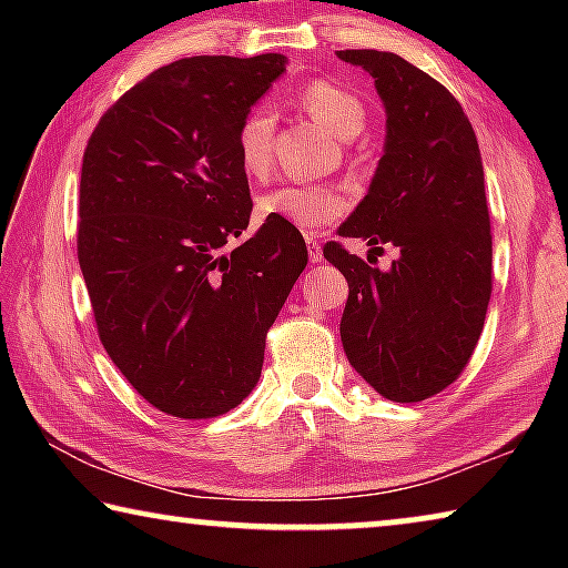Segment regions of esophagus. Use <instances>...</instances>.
<instances>
[{"label":"esophagus","mask_w":568,"mask_h":568,"mask_svg":"<svg viewBox=\"0 0 568 568\" xmlns=\"http://www.w3.org/2000/svg\"><path fill=\"white\" fill-rule=\"evenodd\" d=\"M305 245H307V255H311V261H313V263H318L321 257H323L321 240H318V237H313V235H307V237H305Z\"/></svg>","instance_id":"1"}]
</instances>
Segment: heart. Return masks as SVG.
<instances>
[{
    "mask_svg": "<svg viewBox=\"0 0 568 568\" xmlns=\"http://www.w3.org/2000/svg\"><path fill=\"white\" fill-rule=\"evenodd\" d=\"M301 108L338 140H353L365 124V104L341 84L315 80L297 92ZM275 128L277 114L271 104L250 108L235 132V150L240 168L250 178H267L275 162ZM257 207L267 217H281L301 233H315L333 223L348 207V197L341 190L318 182H285L257 200Z\"/></svg>",
    "mask_w": 568,
    "mask_h": 568,
    "instance_id": "heart-1",
    "label": "heart"
}]
</instances>
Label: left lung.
Here are the masks:
<instances>
[{
	"mask_svg": "<svg viewBox=\"0 0 568 568\" xmlns=\"http://www.w3.org/2000/svg\"><path fill=\"white\" fill-rule=\"evenodd\" d=\"M386 108L376 175L341 237L398 247L388 271L323 247L348 281L341 341L348 363L383 398L426 400L474 353L491 301V223L484 162L464 108L444 84L393 52L343 50Z\"/></svg>",
	"mask_w": 568,
	"mask_h": 568,
	"instance_id": "1",
	"label": "left lung"
}]
</instances>
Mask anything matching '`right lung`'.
<instances>
[{"label":"right lung","instance_id":"obj_1","mask_svg":"<svg viewBox=\"0 0 568 568\" xmlns=\"http://www.w3.org/2000/svg\"><path fill=\"white\" fill-rule=\"evenodd\" d=\"M287 57H185L102 114L82 158L77 257L104 351L175 418L253 393L265 335L307 265L301 230L253 200L235 132ZM235 239L241 243L233 246Z\"/></svg>","mask_w":568,"mask_h":568}]
</instances>
